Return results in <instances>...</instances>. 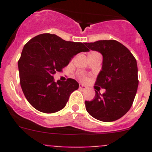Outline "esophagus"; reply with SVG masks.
<instances>
[{"instance_id":"34e87169","label":"esophagus","mask_w":152,"mask_h":152,"mask_svg":"<svg viewBox=\"0 0 152 152\" xmlns=\"http://www.w3.org/2000/svg\"><path fill=\"white\" fill-rule=\"evenodd\" d=\"M79 89H82V90H85L86 87H85V86H84V85H79Z\"/></svg>"}]
</instances>
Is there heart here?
Here are the masks:
<instances>
[{
    "label": "heart",
    "instance_id": "obj_1",
    "mask_svg": "<svg viewBox=\"0 0 152 152\" xmlns=\"http://www.w3.org/2000/svg\"><path fill=\"white\" fill-rule=\"evenodd\" d=\"M79 78H80V79L83 81L87 80V77H86L85 76H84V75H81V76H79Z\"/></svg>",
    "mask_w": 152,
    "mask_h": 152
}]
</instances>
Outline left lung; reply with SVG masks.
I'll list each match as a JSON object with an SVG mask.
<instances>
[{"label":"left lung","mask_w":152,"mask_h":152,"mask_svg":"<svg viewBox=\"0 0 152 152\" xmlns=\"http://www.w3.org/2000/svg\"><path fill=\"white\" fill-rule=\"evenodd\" d=\"M85 44L103 56L102 70L95 85L106 89L102 95L96 90L95 99L85 102L86 110L97 120L114 121L124 116L134 102L138 87L137 61L126 47L114 39Z\"/></svg>","instance_id":"1"}]
</instances>
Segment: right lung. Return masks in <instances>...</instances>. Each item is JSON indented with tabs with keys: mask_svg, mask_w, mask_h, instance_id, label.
<instances>
[{
	"mask_svg": "<svg viewBox=\"0 0 152 152\" xmlns=\"http://www.w3.org/2000/svg\"><path fill=\"white\" fill-rule=\"evenodd\" d=\"M88 50L84 43L65 41L56 34H42L31 39L18 60L21 88L30 104L44 113L63 109L79 83L73 79L56 82L53 75L62 71L73 56Z\"/></svg>",
	"mask_w": 152,
	"mask_h": 152,
	"instance_id": "obj_1",
	"label": "right lung"
}]
</instances>
